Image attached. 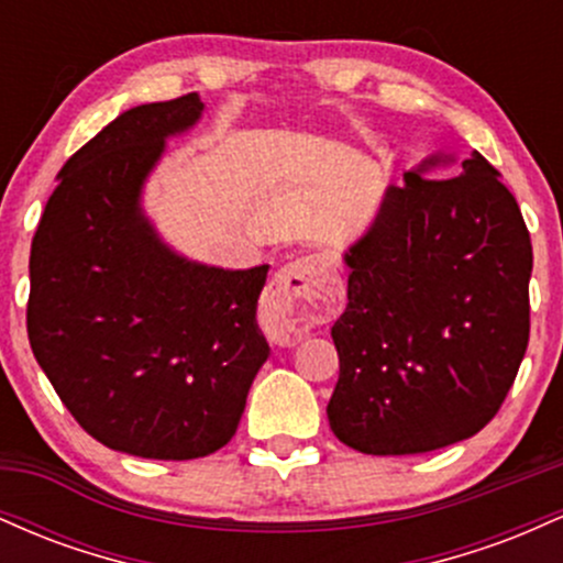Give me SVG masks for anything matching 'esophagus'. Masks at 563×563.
Instances as JSON below:
<instances>
[{
  "mask_svg": "<svg viewBox=\"0 0 563 563\" xmlns=\"http://www.w3.org/2000/svg\"><path fill=\"white\" fill-rule=\"evenodd\" d=\"M322 267L320 256H301L273 277L262 299V328L273 344L294 346L325 312L331 288L325 286Z\"/></svg>",
  "mask_w": 563,
  "mask_h": 563,
  "instance_id": "obj_1",
  "label": "esophagus"
}]
</instances>
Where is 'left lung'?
<instances>
[{
	"instance_id": "obj_1",
	"label": "left lung",
	"mask_w": 563,
	"mask_h": 563,
	"mask_svg": "<svg viewBox=\"0 0 563 563\" xmlns=\"http://www.w3.org/2000/svg\"><path fill=\"white\" fill-rule=\"evenodd\" d=\"M450 165L455 156L437 153L386 187L371 228L344 251L349 303L331 328L339 380L328 421L365 455L474 437L525 360V217L482 153Z\"/></svg>"
}]
</instances>
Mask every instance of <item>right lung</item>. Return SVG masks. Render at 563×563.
Instances as JSON below:
<instances>
[{
  "label": "right lung",
  "mask_w": 563,
  "mask_h": 563,
  "mask_svg": "<svg viewBox=\"0 0 563 563\" xmlns=\"http://www.w3.org/2000/svg\"><path fill=\"white\" fill-rule=\"evenodd\" d=\"M200 115L196 92L121 113L66 161L31 243L36 363L87 434L153 461L224 448L269 357L256 325L269 264L187 260L142 209L166 140Z\"/></svg>",
  "instance_id": "obj_1"
}]
</instances>
